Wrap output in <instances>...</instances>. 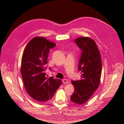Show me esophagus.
I'll list each match as a JSON object with an SVG mask.
<instances>
[{"label": "esophagus", "mask_w": 124, "mask_h": 124, "mask_svg": "<svg viewBox=\"0 0 124 124\" xmlns=\"http://www.w3.org/2000/svg\"><path fill=\"white\" fill-rule=\"evenodd\" d=\"M62 81L64 83H68L69 82V81L67 79H63L62 80Z\"/></svg>", "instance_id": "esophagus-1"}]
</instances>
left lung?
Returning a JSON list of instances; mask_svg holds the SVG:
<instances>
[{
    "mask_svg": "<svg viewBox=\"0 0 124 124\" xmlns=\"http://www.w3.org/2000/svg\"><path fill=\"white\" fill-rule=\"evenodd\" d=\"M75 42L82 50L78 63L81 79L71 81L75 89L70 100L82 104L89 100L97 89L101 74L100 52L94 40L88 37L77 38Z\"/></svg>",
    "mask_w": 124,
    "mask_h": 124,
    "instance_id": "obj_1",
    "label": "left lung"
}]
</instances>
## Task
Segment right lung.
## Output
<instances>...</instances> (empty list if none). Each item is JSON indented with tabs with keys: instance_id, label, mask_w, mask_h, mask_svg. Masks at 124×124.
Here are the masks:
<instances>
[{
	"instance_id": "obj_1",
	"label": "right lung",
	"mask_w": 124,
	"mask_h": 124,
	"mask_svg": "<svg viewBox=\"0 0 124 124\" xmlns=\"http://www.w3.org/2000/svg\"><path fill=\"white\" fill-rule=\"evenodd\" d=\"M56 44L43 37H35L27 44L22 58L21 71L25 89L37 101L50 100L61 84L59 79L48 78L45 66L50 48Z\"/></svg>"
}]
</instances>
